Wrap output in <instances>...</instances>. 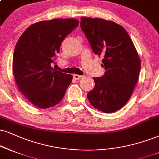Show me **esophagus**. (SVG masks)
Segmentation results:
<instances>
[{"mask_svg":"<svg viewBox=\"0 0 159 159\" xmlns=\"http://www.w3.org/2000/svg\"><path fill=\"white\" fill-rule=\"evenodd\" d=\"M82 77H83V76L78 75V74H74V75H73V78H74V80H80Z\"/></svg>","mask_w":159,"mask_h":159,"instance_id":"esophagus-1","label":"esophagus"}]
</instances>
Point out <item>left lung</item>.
<instances>
[{
	"label": "left lung",
	"mask_w": 159,
	"mask_h": 159,
	"mask_svg": "<svg viewBox=\"0 0 159 159\" xmlns=\"http://www.w3.org/2000/svg\"><path fill=\"white\" fill-rule=\"evenodd\" d=\"M80 26L99 57H103L105 72L93 77L95 86L87 97L95 108L104 113L121 109L130 99L138 82L141 62L126 30L113 21L81 17Z\"/></svg>",
	"instance_id": "8db88e82"
}]
</instances>
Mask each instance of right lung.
<instances>
[{
  "label": "right lung",
  "mask_w": 159,
  "mask_h": 159,
  "mask_svg": "<svg viewBox=\"0 0 159 159\" xmlns=\"http://www.w3.org/2000/svg\"><path fill=\"white\" fill-rule=\"evenodd\" d=\"M79 25L75 19L38 22L26 29L15 46L12 68L15 82L28 100L40 108L57 105L73 76L52 67L62 42Z\"/></svg>",
  "instance_id": "1"
}]
</instances>
